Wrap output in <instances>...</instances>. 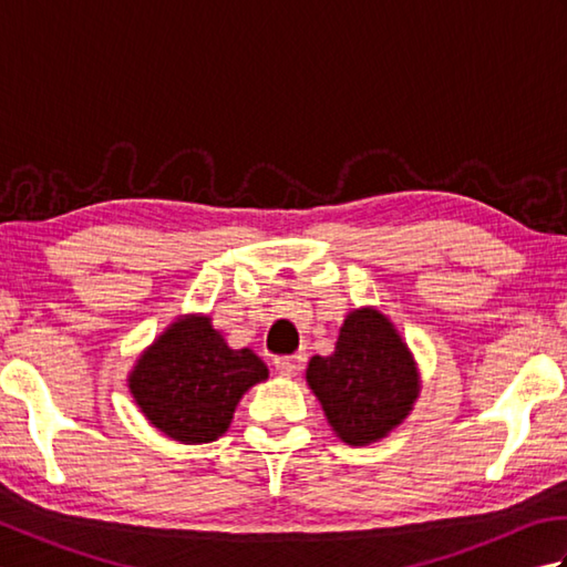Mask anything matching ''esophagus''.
I'll return each mask as SVG.
<instances>
[{
	"label": "esophagus",
	"mask_w": 567,
	"mask_h": 567,
	"mask_svg": "<svg viewBox=\"0 0 567 567\" xmlns=\"http://www.w3.org/2000/svg\"><path fill=\"white\" fill-rule=\"evenodd\" d=\"M302 363H305L302 355H282L275 360V370H277V375H282V378H295L297 372L302 370Z\"/></svg>",
	"instance_id": "1"
}]
</instances>
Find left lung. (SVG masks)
Returning <instances> with one entry per match:
<instances>
[{"label":"left lung","instance_id":"left-lung-1","mask_svg":"<svg viewBox=\"0 0 567 567\" xmlns=\"http://www.w3.org/2000/svg\"><path fill=\"white\" fill-rule=\"evenodd\" d=\"M307 384L331 431L348 445H370L412 414L421 392L414 353L375 307L348 311L331 355H315Z\"/></svg>","mask_w":567,"mask_h":567}]
</instances>
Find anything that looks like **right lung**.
<instances>
[{
	"instance_id": "add662e5",
	"label": "right lung",
	"mask_w": 567,
	"mask_h": 567,
	"mask_svg": "<svg viewBox=\"0 0 567 567\" xmlns=\"http://www.w3.org/2000/svg\"><path fill=\"white\" fill-rule=\"evenodd\" d=\"M270 375L250 348H231L207 315L177 317L128 372V392L141 414L167 439L197 445L231 426L252 384Z\"/></svg>"
}]
</instances>
